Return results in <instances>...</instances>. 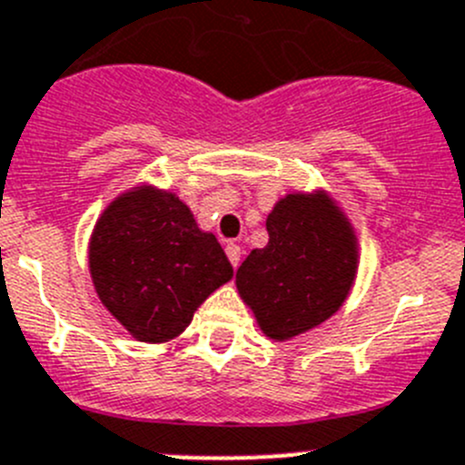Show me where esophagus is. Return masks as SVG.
Listing matches in <instances>:
<instances>
[{
  "instance_id": "obj_1",
  "label": "esophagus",
  "mask_w": 465,
  "mask_h": 465,
  "mask_svg": "<svg viewBox=\"0 0 465 465\" xmlns=\"http://www.w3.org/2000/svg\"><path fill=\"white\" fill-rule=\"evenodd\" d=\"M225 255H228L230 265H232V267L240 265V261H242V249H240V246H237V244H228V246H225Z\"/></svg>"
}]
</instances>
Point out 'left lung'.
Returning <instances> with one entry per match:
<instances>
[{
	"instance_id": "left-lung-1",
	"label": "left lung",
	"mask_w": 465,
	"mask_h": 465,
	"mask_svg": "<svg viewBox=\"0 0 465 465\" xmlns=\"http://www.w3.org/2000/svg\"><path fill=\"white\" fill-rule=\"evenodd\" d=\"M265 225L270 242L246 255L235 285L262 334L291 341L330 321L348 300L360 242L339 200L325 189L285 193Z\"/></svg>"
}]
</instances>
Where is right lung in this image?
Here are the masks:
<instances>
[{
  "instance_id": "1",
  "label": "right lung",
  "mask_w": 465,
  "mask_h": 465,
  "mask_svg": "<svg viewBox=\"0 0 465 465\" xmlns=\"http://www.w3.org/2000/svg\"><path fill=\"white\" fill-rule=\"evenodd\" d=\"M101 304L135 341L180 336L207 297L232 279L216 237L173 191L140 182L96 219L87 246Z\"/></svg>"
}]
</instances>
